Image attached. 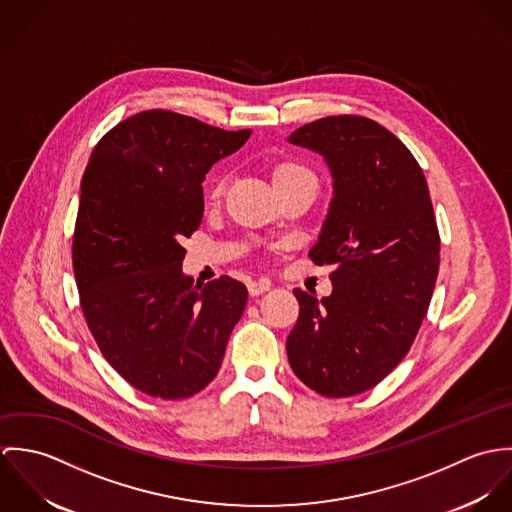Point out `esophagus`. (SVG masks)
<instances>
[{"instance_id":"obj_1","label":"esophagus","mask_w":512,"mask_h":512,"mask_svg":"<svg viewBox=\"0 0 512 512\" xmlns=\"http://www.w3.org/2000/svg\"><path fill=\"white\" fill-rule=\"evenodd\" d=\"M270 288H272V282H270V280H256V282H250V284H248V292H250V295L266 293Z\"/></svg>"}]
</instances>
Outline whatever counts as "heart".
<instances>
[{"label":"heart","mask_w":512,"mask_h":512,"mask_svg":"<svg viewBox=\"0 0 512 512\" xmlns=\"http://www.w3.org/2000/svg\"><path fill=\"white\" fill-rule=\"evenodd\" d=\"M299 175H313L307 167H303L297 161H284L280 165H276L274 173H272V181H280V179H292V177H299ZM224 191V177H215L209 185V197L211 199H219Z\"/></svg>","instance_id":"heart-1"}]
</instances>
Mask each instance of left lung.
<instances>
[{
  "label": "left lung",
  "mask_w": 512,
  "mask_h": 512,
  "mask_svg": "<svg viewBox=\"0 0 512 512\" xmlns=\"http://www.w3.org/2000/svg\"><path fill=\"white\" fill-rule=\"evenodd\" d=\"M288 142L323 157L333 197L315 264L333 266L323 299L293 290L299 317L286 349L311 390L343 398L376 386L410 351L439 270V234L426 177L394 134L361 116L305 124Z\"/></svg>",
  "instance_id": "1"
}]
</instances>
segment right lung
Wrapping results in <instances>:
<instances>
[{
  "label": "right lung",
  "mask_w": 512,
  "mask_h": 512,
  "mask_svg": "<svg viewBox=\"0 0 512 512\" xmlns=\"http://www.w3.org/2000/svg\"><path fill=\"white\" fill-rule=\"evenodd\" d=\"M250 134L147 110L88 159L73 238L80 305L104 359L153 398L201 392L244 313L246 286L228 276L195 286L181 242L203 220L205 175Z\"/></svg>",
  "instance_id": "add662e5"
}]
</instances>
